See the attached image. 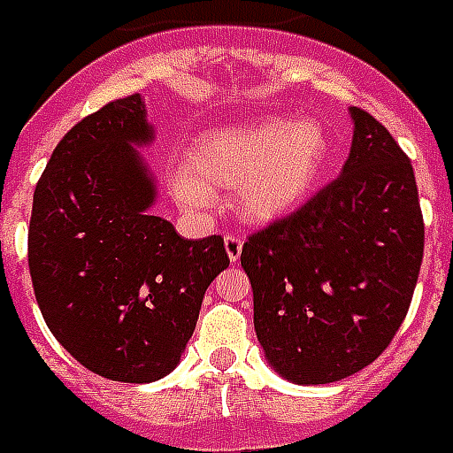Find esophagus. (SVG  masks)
Returning a JSON list of instances; mask_svg holds the SVG:
<instances>
[{"mask_svg": "<svg viewBox=\"0 0 453 453\" xmlns=\"http://www.w3.org/2000/svg\"><path fill=\"white\" fill-rule=\"evenodd\" d=\"M224 249H226V256H229V261L236 263L239 258H242L243 239H242V236H226V239H224Z\"/></svg>", "mask_w": 453, "mask_h": 453, "instance_id": "34e87169", "label": "esophagus"}]
</instances>
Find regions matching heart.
<instances>
[{
    "label": "heart",
    "instance_id": "obj_1",
    "mask_svg": "<svg viewBox=\"0 0 453 453\" xmlns=\"http://www.w3.org/2000/svg\"><path fill=\"white\" fill-rule=\"evenodd\" d=\"M329 163V136L314 119H261L202 134L175 173L173 192L182 207L210 210L214 192L236 190L243 219L271 224L303 204Z\"/></svg>",
    "mask_w": 453,
    "mask_h": 453
}]
</instances>
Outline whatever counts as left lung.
Segmentation results:
<instances>
[{
	"mask_svg": "<svg viewBox=\"0 0 453 453\" xmlns=\"http://www.w3.org/2000/svg\"><path fill=\"white\" fill-rule=\"evenodd\" d=\"M349 114L342 175L242 249L258 344L295 386L336 383L373 364L405 319L422 265L412 165L368 111Z\"/></svg>",
	"mask_w": 453,
	"mask_h": 453,
	"instance_id": "8db88e82",
	"label": "left lung"
}]
</instances>
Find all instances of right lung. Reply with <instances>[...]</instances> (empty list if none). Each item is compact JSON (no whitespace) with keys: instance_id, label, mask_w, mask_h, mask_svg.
<instances>
[{"instance_id":"1","label":"right lung","mask_w":453,"mask_h":453,"mask_svg":"<svg viewBox=\"0 0 453 453\" xmlns=\"http://www.w3.org/2000/svg\"><path fill=\"white\" fill-rule=\"evenodd\" d=\"M153 141L141 95L82 119L48 160L28 226L48 329L119 383H153L180 364L202 297L229 265L221 236L185 239L150 211L158 182L141 149Z\"/></svg>"}]
</instances>
